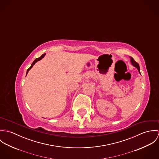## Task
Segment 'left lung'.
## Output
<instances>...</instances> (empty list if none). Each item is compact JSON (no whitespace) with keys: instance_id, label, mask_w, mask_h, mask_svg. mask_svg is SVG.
I'll return each mask as SVG.
<instances>
[{"instance_id":"1","label":"left lung","mask_w":159,"mask_h":159,"mask_svg":"<svg viewBox=\"0 0 159 159\" xmlns=\"http://www.w3.org/2000/svg\"><path fill=\"white\" fill-rule=\"evenodd\" d=\"M130 62H131L132 65L133 66H134L135 67H136V68L138 69V70L139 73H140V70H139V64L135 61V60L134 59V58H133V57H130ZM140 74H141V73H140Z\"/></svg>"}]
</instances>
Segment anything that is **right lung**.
Segmentation results:
<instances>
[{
	"label": "right lung",
	"instance_id": "obj_1",
	"mask_svg": "<svg viewBox=\"0 0 159 159\" xmlns=\"http://www.w3.org/2000/svg\"><path fill=\"white\" fill-rule=\"evenodd\" d=\"M46 54H42V56L41 57H39V58H37L35 60H34V61L32 62V64H31V66H30V67L29 68V69L27 70V72H26V75H27V73H28V72H29V71L32 68V67L34 66V65L36 63V62H37L38 61H40L42 59H43L45 56Z\"/></svg>",
	"mask_w": 159,
	"mask_h": 159
}]
</instances>
